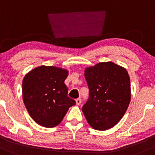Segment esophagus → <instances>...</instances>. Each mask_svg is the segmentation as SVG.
Here are the masks:
<instances>
[{"label": "esophagus", "mask_w": 155, "mask_h": 155, "mask_svg": "<svg viewBox=\"0 0 155 155\" xmlns=\"http://www.w3.org/2000/svg\"><path fill=\"white\" fill-rule=\"evenodd\" d=\"M75 101H76V104H77V105H80V104L81 103V98H78Z\"/></svg>", "instance_id": "1"}]
</instances>
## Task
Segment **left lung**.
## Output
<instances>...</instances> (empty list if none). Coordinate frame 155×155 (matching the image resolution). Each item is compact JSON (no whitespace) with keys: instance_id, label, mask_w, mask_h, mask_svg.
I'll return each instance as SVG.
<instances>
[{"instance_id":"8db88e82","label":"left lung","mask_w":155,"mask_h":155,"mask_svg":"<svg viewBox=\"0 0 155 155\" xmlns=\"http://www.w3.org/2000/svg\"><path fill=\"white\" fill-rule=\"evenodd\" d=\"M89 98L82 107L93 129L106 130L121 119L131 100L130 80L124 67L101 62L85 69Z\"/></svg>"}]
</instances>
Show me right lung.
Segmentation results:
<instances>
[{
  "label": "right lung",
  "instance_id": "add662e5",
  "mask_svg": "<svg viewBox=\"0 0 155 155\" xmlns=\"http://www.w3.org/2000/svg\"><path fill=\"white\" fill-rule=\"evenodd\" d=\"M67 69L41 66L30 71L22 81V98L29 115L35 122L45 127L60 124L75 101L67 96L68 88L64 81Z\"/></svg>",
  "mask_w": 155,
  "mask_h": 155
}]
</instances>
